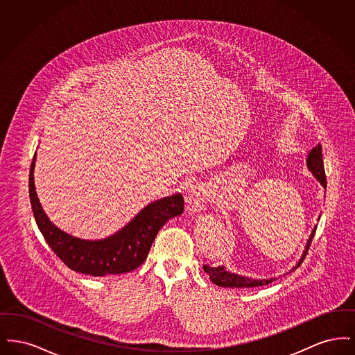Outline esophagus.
<instances>
[{
	"mask_svg": "<svg viewBox=\"0 0 355 355\" xmlns=\"http://www.w3.org/2000/svg\"><path fill=\"white\" fill-rule=\"evenodd\" d=\"M207 197V187L203 184L190 186L185 193L186 209L189 213H198L203 209V201Z\"/></svg>",
	"mask_w": 355,
	"mask_h": 355,
	"instance_id": "esophagus-1",
	"label": "esophagus"
}]
</instances>
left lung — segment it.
I'll return each instance as SVG.
<instances>
[{
    "label": "left lung",
    "instance_id": "obj_1",
    "mask_svg": "<svg viewBox=\"0 0 355 355\" xmlns=\"http://www.w3.org/2000/svg\"><path fill=\"white\" fill-rule=\"evenodd\" d=\"M307 168L310 169V171L315 175V178L321 182L323 187H326V175H324V168H323V159H322V146L321 144H318L314 149H311V152L307 157ZM317 229V227H315ZM315 229L313 230L311 236L307 241V245H306V250L304 252L302 255V259L300 261V263L295 266V268H300L301 262H304V257L307 255V252L310 249V245H311V241L314 238L315 234ZM203 270L205 272H207L210 281L216 285H218L220 287H236V288H241V287H259L265 286V285H269L271 284L275 278H271V279H250V278H245V277H241V275H236V274H232L229 271L225 270L223 268L220 266H213V265H203ZM294 270V269H293Z\"/></svg>",
    "mask_w": 355,
    "mask_h": 355
}]
</instances>
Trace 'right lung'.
<instances>
[{
	"label": "right lung",
	"instance_id": "obj_1",
	"mask_svg": "<svg viewBox=\"0 0 355 355\" xmlns=\"http://www.w3.org/2000/svg\"><path fill=\"white\" fill-rule=\"evenodd\" d=\"M34 162L29 173V197L34 220L54 254L69 269L93 277L123 274L144 263L159 229L184 211L182 194H174L148 205L117 234L101 241H84L69 236L51 223L44 213L34 189Z\"/></svg>",
	"mask_w": 355,
	"mask_h": 355
}]
</instances>
